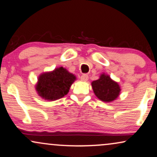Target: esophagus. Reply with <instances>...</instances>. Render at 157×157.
Returning a JSON list of instances; mask_svg holds the SVG:
<instances>
[{
  "instance_id": "34e87169",
  "label": "esophagus",
  "mask_w": 157,
  "mask_h": 157,
  "mask_svg": "<svg viewBox=\"0 0 157 157\" xmlns=\"http://www.w3.org/2000/svg\"><path fill=\"white\" fill-rule=\"evenodd\" d=\"M80 80L82 81H87L88 80V75H86V74H84V75H82V76L80 77Z\"/></svg>"
}]
</instances>
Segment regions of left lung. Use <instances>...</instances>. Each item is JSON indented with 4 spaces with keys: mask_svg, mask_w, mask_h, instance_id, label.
Wrapping results in <instances>:
<instances>
[{
    "mask_svg": "<svg viewBox=\"0 0 157 157\" xmlns=\"http://www.w3.org/2000/svg\"><path fill=\"white\" fill-rule=\"evenodd\" d=\"M91 86L95 95L105 102H109L116 99L121 91L119 85L105 74L100 76L99 80L93 81Z\"/></svg>",
    "mask_w": 157,
    "mask_h": 157,
    "instance_id": "left-lung-1",
    "label": "left lung"
}]
</instances>
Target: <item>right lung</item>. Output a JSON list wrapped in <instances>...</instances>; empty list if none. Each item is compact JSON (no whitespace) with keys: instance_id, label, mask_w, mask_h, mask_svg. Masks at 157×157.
Wrapping results in <instances>:
<instances>
[{"instance_id":"right-lung-1","label":"right lung","mask_w":157,"mask_h":157,"mask_svg":"<svg viewBox=\"0 0 157 157\" xmlns=\"http://www.w3.org/2000/svg\"><path fill=\"white\" fill-rule=\"evenodd\" d=\"M75 80V75L66 69L57 68L52 72L44 73L39 76L36 90L43 99L54 101L67 95Z\"/></svg>"}]
</instances>
